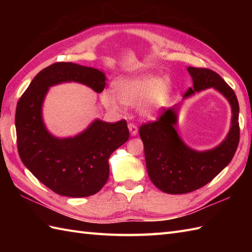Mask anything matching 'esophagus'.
I'll use <instances>...</instances> for the list:
<instances>
[{
    "label": "esophagus",
    "mask_w": 252,
    "mask_h": 252,
    "mask_svg": "<svg viewBox=\"0 0 252 252\" xmlns=\"http://www.w3.org/2000/svg\"><path fill=\"white\" fill-rule=\"evenodd\" d=\"M127 127H129V131H130L132 136H135L137 134L138 129H137V126L134 125V123H129V125H127Z\"/></svg>",
    "instance_id": "1"
}]
</instances>
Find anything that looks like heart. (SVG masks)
Listing matches in <instances>:
<instances>
[{"label": "heart", "mask_w": 252, "mask_h": 252, "mask_svg": "<svg viewBox=\"0 0 252 252\" xmlns=\"http://www.w3.org/2000/svg\"><path fill=\"white\" fill-rule=\"evenodd\" d=\"M116 95L104 91L100 99L107 108L116 109L119 100L126 106L141 105V112L146 117H154L167 101L171 92L168 78L160 80L154 74H144L136 78L117 80L114 83Z\"/></svg>", "instance_id": "obj_1"}]
</instances>
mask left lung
Returning <instances> with one entry per match:
<instances>
[{"label": "left lung", "mask_w": 252, "mask_h": 252, "mask_svg": "<svg viewBox=\"0 0 252 252\" xmlns=\"http://www.w3.org/2000/svg\"><path fill=\"white\" fill-rule=\"evenodd\" d=\"M192 78L184 97L215 88L232 107V123L220 145L197 152L185 145L176 132L179 106L169 108L156 121L140 126L148 176L154 185L168 194H186L211 182L231 162L239 143V105L232 88L217 72L207 68L187 67Z\"/></svg>", "instance_id": "obj_1"}]
</instances>
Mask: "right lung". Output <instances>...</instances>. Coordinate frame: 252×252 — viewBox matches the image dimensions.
<instances>
[{"label": "right lung", "mask_w": 252, "mask_h": 252, "mask_svg": "<svg viewBox=\"0 0 252 252\" xmlns=\"http://www.w3.org/2000/svg\"><path fill=\"white\" fill-rule=\"evenodd\" d=\"M79 82L96 93L105 89V73L73 63H55L32 80L16 107L15 126L21 161L42 184L67 197H88L109 178L110 155L129 140L126 121L96 119L73 137L58 138L46 130L42 105L52 85Z\"/></svg>", "instance_id": "add662e5"}]
</instances>
